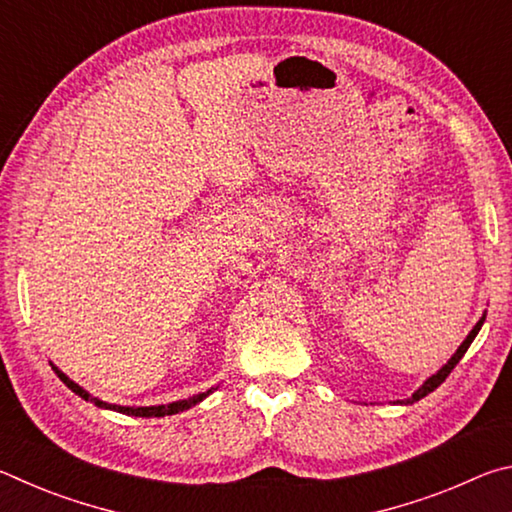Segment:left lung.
<instances>
[{
	"instance_id": "left-lung-1",
	"label": "left lung",
	"mask_w": 512,
	"mask_h": 512,
	"mask_svg": "<svg viewBox=\"0 0 512 512\" xmlns=\"http://www.w3.org/2000/svg\"><path fill=\"white\" fill-rule=\"evenodd\" d=\"M483 320H485V314L481 316V320H479V323H476L474 327H472V332L470 334H467V339L461 343V345H458V350L454 352V357L452 359H449L447 363H445V366L443 368H440L438 372H436V375H431L427 381H424V384L418 388V391H415L411 397H409V400H404V404H413V402H418V400H422V397L424 395H429L431 391H436V388L440 386V384H443V381L449 377V372H452L454 368H456V363L458 361H461L463 359V354L467 352V348H470V345H472V341H474V336L476 334H479V329H481V325H483Z\"/></svg>"
}]
</instances>
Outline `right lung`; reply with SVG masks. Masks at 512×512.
Instances as JSON below:
<instances>
[{
	"instance_id": "obj_1",
	"label": "right lung",
	"mask_w": 512,
	"mask_h": 512,
	"mask_svg": "<svg viewBox=\"0 0 512 512\" xmlns=\"http://www.w3.org/2000/svg\"><path fill=\"white\" fill-rule=\"evenodd\" d=\"M56 375L60 377V381L69 388V391H74L79 397H83L85 402H92L94 406H99V409H110V411H117V413H126V415H135V418H164V415H173V413H180V411H187L192 409V406H196L198 402H203L207 395H210L214 388H210V391L205 393H198L194 397H187V400H178V402H171V404H160V406H119V404H108L99 400V397H92L85 388H81L76 381L69 379L65 372H60L56 366Z\"/></svg>"
}]
</instances>
